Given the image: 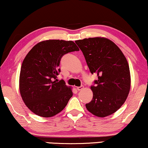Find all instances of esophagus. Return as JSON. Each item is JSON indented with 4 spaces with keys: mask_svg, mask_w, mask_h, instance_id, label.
<instances>
[{
    "mask_svg": "<svg viewBox=\"0 0 148 148\" xmlns=\"http://www.w3.org/2000/svg\"><path fill=\"white\" fill-rule=\"evenodd\" d=\"M83 88H84L83 86H81V87H77V89L78 90H81L82 89H83Z\"/></svg>",
    "mask_w": 148,
    "mask_h": 148,
    "instance_id": "1",
    "label": "esophagus"
}]
</instances>
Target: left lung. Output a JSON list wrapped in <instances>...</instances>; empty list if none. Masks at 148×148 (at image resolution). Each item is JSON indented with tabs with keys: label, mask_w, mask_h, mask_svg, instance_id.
<instances>
[{
	"label": "left lung",
	"mask_w": 148,
	"mask_h": 148,
	"mask_svg": "<svg viewBox=\"0 0 148 148\" xmlns=\"http://www.w3.org/2000/svg\"><path fill=\"white\" fill-rule=\"evenodd\" d=\"M75 43L90 73L98 77L96 86L90 87L92 99L86 104V108L97 117L112 114L125 103L130 90V72L126 57L112 41L104 37L85 38Z\"/></svg>",
	"instance_id": "8db88e82"
}]
</instances>
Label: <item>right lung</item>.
<instances>
[{
  "label": "right lung",
  "mask_w": 148,
  "mask_h": 148,
  "mask_svg": "<svg viewBox=\"0 0 148 148\" xmlns=\"http://www.w3.org/2000/svg\"><path fill=\"white\" fill-rule=\"evenodd\" d=\"M73 41L47 40L36 44L24 59L19 77V90L32 112L50 118L62 111L73 96L71 87L57 79L63 55L79 51Z\"/></svg>",
  "instance_id": "1"
}]
</instances>
